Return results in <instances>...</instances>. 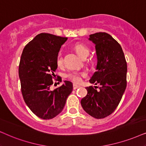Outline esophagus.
Listing matches in <instances>:
<instances>
[{"mask_svg":"<svg viewBox=\"0 0 146 146\" xmlns=\"http://www.w3.org/2000/svg\"><path fill=\"white\" fill-rule=\"evenodd\" d=\"M80 88V86H78V85H76V84H73V90H76L77 88Z\"/></svg>","mask_w":146,"mask_h":146,"instance_id":"34e87169","label":"esophagus"}]
</instances>
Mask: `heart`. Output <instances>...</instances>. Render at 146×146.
Wrapping results in <instances>:
<instances>
[{
    "mask_svg": "<svg viewBox=\"0 0 146 146\" xmlns=\"http://www.w3.org/2000/svg\"><path fill=\"white\" fill-rule=\"evenodd\" d=\"M74 49L77 53L82 58H84L85 56H88L89 54V50L88 47L82 44H76L74 46ZM56 64L58 67H61L63 64V57L61 52H59L56 56ZM87 73L86 72H78L75 71H69L66 74V77L70 80L76 84L80 83L82 82V77H86Z\"/></svg>",
    "mask_w": 146,
    "mask_h": 146,
    "instance_id": "b5f03b06",
    "label": "heart"
}]
</instances>
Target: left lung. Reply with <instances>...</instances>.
Returning a JSON list of instances; mask_svg holds the SVG:
<instances>
[{"instance_id":"obj_1","label":"left lung","mask_w":146,"mask_h":146,"mask_svg":"<svg viewBox=\"0 0 146 146\" xmlns=\"http://www.w3.org/2000/svg\"><path fill=\"white\" fill-rule=\"evenodd\" d=\"M96 45V71L90 82L97 86L87 87L88 94L81 100L82 108L96 119L111 114L119 105L127 86V65L121 45L110 34L98 32L90 35Z\"/></svg>"}]
</instances>
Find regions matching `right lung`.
<instances>
[{
  "instance_id": "1",
  "label": "right lung",
  "mask_w": 146,
  "mask_h": 146,
  "mask_svg": "<svg viewBox=\"0 0 146 146\" xmlns=\"http://www.w3.org/2000/svg\"><path fill=\"white\" fill-rule=\"evenodd\" d=\"M47 33L37 35L24 48L19 66L21 93L25 104L37 117L51 119L62 112L73 91V84H64L53 91L50 87L57 69L56 56L67 41Z\"/></svg>"
}]
</instances>
